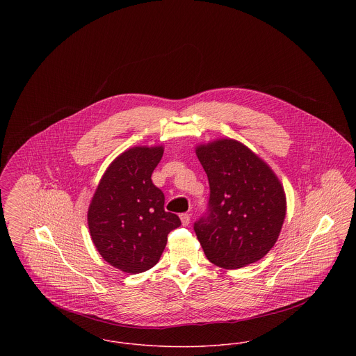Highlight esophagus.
Returning a JSON list of instances; mask_svg holds the SVG:
<instances>
[{
  "label": "esophagus",
  "mask_w": 356,
  "mask_h": 356,
  "mask_svg": "<svg viewBox=\"0 0 356 356\" xmlns=\"http://www.w3.org/2000/svg\"><path fill=\"white\" fill-rule=\"evenodd\" d=\"M181 222L184 226H188L191 223V213H181Z\"/></svg>",
  "instance_id": "obj_1"
}]
</instances>
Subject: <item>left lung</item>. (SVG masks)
Masks as SVG:
<instances>
[{"label": "left lung", "mask_w": 356, "mask_h": 356, "mask_svg": "<svg viewBox=\"0 0 356 356\" xmlns=\"http://www.w3.org/2000/svg\"><path fill=\"white\" fill-rule=\"evenodd\" d=\"M196 154L209 182L208 211L195 223L207 259L227 270L260 260L277 243L286 215L280 179L232 138L199 145Z\"/></svg>", "instance_id": "8db88e82"}]
</instances>
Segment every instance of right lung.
Returning <instances> with one entry per match:
<instances>
[{
    "instance_id": "obj_1",
    "label": "right lung",
    "mask_w": 356,
    "mask_h": 356,
    "mask_svg": "<svg viewBox=\"0 0 356 356\" xmlns=\"http://www.w3.org/2000/svg\"><path fill=\"white\" fill-rule=\"evenodd\" d=\"M163 147H134L120 153L105 170L88 211L92 241L102 259L130 274L152 268L167 236L181 226L164 211V195L153 185V170Z\"/></svg>"
}]
</instances>
